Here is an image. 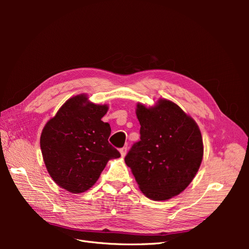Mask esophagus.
<instances>
[{
	"mask_svg": "<svg viewBox=\"0 0 249 249\" xmlns=\"http://www.w3.org/2000/svg\"><path fill=\"white\" fill-rule=\"evenodd\" d=\"M119 152H120V155H122V157H124L125 154H126V152H127V147H126V146L122 147V148L119 149Z\"/></svg>",
	"mask_w": 249,
	"mask_h": 249,
	"instance_id": "34e87169",
	"label": "esophagus"
}]
</instances>
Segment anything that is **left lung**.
<instances>
[{
    "label": "left lung",
    "instance_id": "1",
    "mask_svg": "<svg viewBox=\"0 0 249 249\" xmlns=\"http://www.w3.org/2000/svg\"><path fill=\"white\" fill-rule=\"evenodd\" d=\"M140 140L126 154L140 190L153 200L184 191L194 178L203 155L198 125L178 105L159 100L155 107L137 105Z\"/></svg>",
    "mask_w": 249,
    "mask_h": 249
}]
</instances>
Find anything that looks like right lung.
<instances>
[{"instance_id":"obj_1","label":"right lung","mask_w":249,"mask_h":249,"mask_svg":"<svg viewBox=\"0 0 249 249\" xmlns=\"http://www.w3.org/2000/svg\"><path fill=\"white\" fill-rule=\"evenodd\" d=\"M84 94L66 101L43 127L40 148L55 183L71 193L88 190L110 159L120 157L108 139L111 127L102 117L107 105H95Z\"/></svg>"}]
</instances>
